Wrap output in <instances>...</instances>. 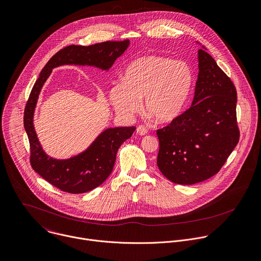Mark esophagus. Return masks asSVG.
I'll return each instance as SVG.
<instances>
[{
  "label": "esophagus",
  "instance_id": "34e87169",
  "mask_svg": "<svg viewBox=\"0 0 261 261\" xmlns=\"http://www.w3.org/2000/svg\"><path fill=\"white\" fill-rule=\"evenodd\" d=\"M136 132L139 135H145V134H147V129L144 126H138L136 128Z\"/></svg>",
  "mask_w": 261,
  "mask_h": 261
}]
</instances>
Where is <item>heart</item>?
I'll return each mask as SVG.
<instances>
[{
	"instance_id": "obj_1",
	"label": "heart",
	"mask_w": 261,
	"mask_h": 261,
	"mask_svg": "<svg viewBox=\"0 0 261 261\" xmlns=\"http://www.w3.org/2000/svg\"><path fill=\"white\" fill-rule=\"evenodd\" d=\"M193 84L194 73L186 61L147 55L126 67L123 82L111 88L110 99L115 110L126 117L137 113L143 99L145 112L155 122L167 124L184 112Z\"/></svg>"
}]
</instances>
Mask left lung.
<instances>
[{"label":"left lung","instance_id":"left-lung-1","mask_svg":"<svg viewBox=\"0 0 261 261\" xmlns=\"http://www.w3.org/2000/svg\"><path fill=\"white\" fill-rule=\"evenodd\" d=\"M199 74L192 107L156 130V164L177 185H195L219 172L240 139L237 90L204 49L198 51Z\"/></svg>","mask_w":261,"mask_h":261}]
</instances>
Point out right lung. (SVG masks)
Returning a JSON list of instances; mask_svg holds the SVG:
<instances>
[{
    "mask_svg": "<svg viewBox=\"0 0 261 261\" xmlns=\"http://www.w3.org/2000/svg\"><path fill=\"white\" fill-rule=\"evenodd\" d=\"M129 40L107 41L90 46L69 45L58 51L44 66L31 91L24 110L33 169L49 184L62 192L83 194L102 185L114 169L119 147L130 138L135 127L110 128L103 131L84 152L67 160L49 158L43 150L35 128L34 111L42 87L54 67L63 64L93 65L109 70L128 48Z\"/></svg>",
    "mask_w": 261,
    "mask_h": 261,
    "instance_id": "obj_1",
    "label": "right lung"
}]
</instances>
